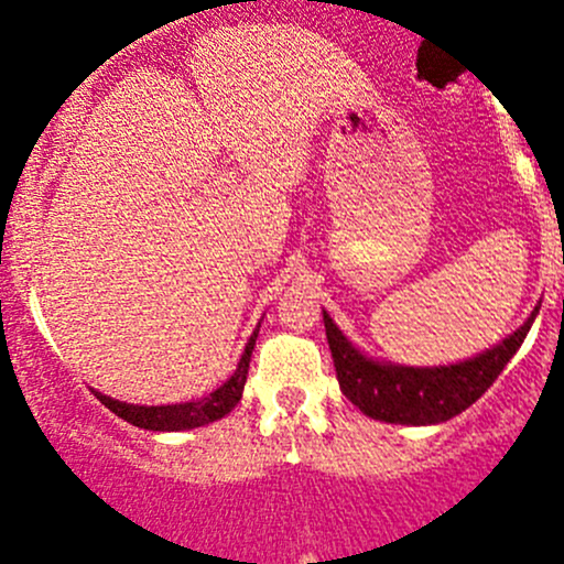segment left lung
Masks as SVG:
<instances>
[{"label":"left lung","instance_id":"8db88e82","mask_svg":"<svg viewBox=\"0 0 564 564\" xmlns=\"http://www.w3.org/2000/svg\"><path fill=\"white\" fill-rule=\"evenodd\" d=\"M538 311H541V305L513 335L497 343L495 348L448 367H402L365 357L337 329L327 311H324V329H327L329 351L335 359L343 394L365 416L376 419V422L422 426L448 422L456 413L470 408L519 351Z\"/></svg>","mask_w":564,"mask_h":564}]
</instances>
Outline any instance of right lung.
Segmentation results:
<instances>
[{
	"label": "right lung",
	"instance_id": "right-lung-1",
	"mask_svg": "<svg viewBox=\"0 0 564 564\" xmlns=\"http://www.w3.org/2000/svg\"><path fill=\"white\" fill-rule=\"evenodd\" d=\"M257 335L259 327L251 335V340L246 343V351H242L240 361H237V370L232 372V378H227V383H221L216 391H210V394L197 402H181V405H129V402L112 400V397L102 394V391H94V394H97V400L102 402L105 408H110L116 416L140 426V430L181 432L218 422V419L227 416L237 402H240L248 376V361H251V351L253 346H257Z\"/></svg>",
	"mask_w": 564,
	"mask_h": 564
}]
</instances>
